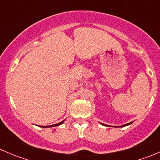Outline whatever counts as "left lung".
<instances>
[{
    "label": "left lung",
    "mask_w": 160,
    "mask_h": 160,
    "mask_svg": "<svg viewBox=\"0 0 160 160\" xmlns=\"http://www.w3.org/2000/svg\"><path fill=\"white\" fill-rule=\"evenodd\" d=\"M130 124H132V122H130V123H128V124H126V125H124L123 126H126V125H130ZM103 125V124H102ZM121 127H122V126H121Z\"/></svg>",
    "instance_id": "1"
}]
</instances>
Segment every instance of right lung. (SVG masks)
Returning <instances> with one entry per match:
<instances>
[{
  "label": "right lung",
  "mask_w": 160,
  "mask_h": 160,
  "mask_svg": "<svg viewBox=\"0 0 160 160\" xmlns=\"http://www.w3.org/2000/svg\"><path fill=\"white\" fill-rule=\"evenodd\" d=\"M62 123H63V121L61 122H59V123L58 124H56V125H49V126H41V127H43V128H49V127H53V126H57V125H61Z\"/></svg>",
  "instance_id": "right-lung-1"
}]
</instances>
